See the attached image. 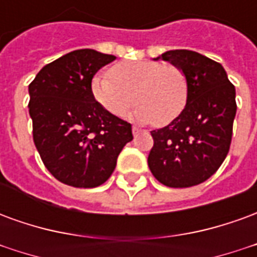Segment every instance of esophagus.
Returning a JSON list of instances; mask_svg holds the SVG:
<instances>
[{
	"instance_id": "obj_1",
	"label": "esophagus",
	"mask_w": 257,
	"mask_h": 257,
	"mask_svg": "<svg viewBox=\"0 0 257 257\" xmlns=\"http://www.w3.org/2000/svg\"><path fill=\"white\" fill-rule=\"evenodd\" d=\"M132 134H134V136H138L140 134V129L136 128V126H132Z\"/></svg>"
}]
</instances>
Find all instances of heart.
<instances>
[{
    "label": "heart",
    "instance_id": "heart-1",
    "mask_svg": "<svg viewBox=\"0 0 257 257\" xmlns=\"http://www.w3.org/2000/svg\"><path fill=\"white\" fill-rule=\"evenodd\" d=\"M90 90L104 110L123 117L135 104L139 122L168 125L183 112L189 100V81L180 67L158 60H128L112 66L110 74L92 77Z\"/></svg>",
    "mask_w": 257,
    "mask_h": 257
}]
</instances>
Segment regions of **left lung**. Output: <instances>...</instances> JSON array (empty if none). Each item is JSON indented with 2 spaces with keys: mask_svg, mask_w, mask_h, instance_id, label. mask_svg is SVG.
I'll return each mask as SVG.
<instances>
[{
  "mask_svg": "<svg viewBox=\"0 0 257 257\" xmlns=\"http://www.w3.org/2000/svg\"><path fill=\"white\" fill-rule=\"evenodd\" d=\"M161 58L184 71L189 100L175 121L151 131L154 145L147 162L160 183L191 187L208 180L228 154L237 112L235 88L223 66L201 53L175 49Z\"/></svg>",
  "mask_w": 257,
  "mask_h": 257,
  "instance_id": "8db88e82",
  "label": "left lung"
}]
</instances>
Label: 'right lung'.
<instances>
[{
    "label": "right lung",
    "mask_w": 257,
    "mask_h": 257,
    "mask_svg": "<svg viewBox=\"0 0 257 257\" xmlns=\"http://www.w3.org/2000/svg\"><path fill=\"white\" fill-rule=\"evenodd\" d=\"M115 56L78 49L40 70L29 85L33 140L44 165L59 182L97 187L111 176L132 125L96 101L90 81Z\"/></svg>",
    "instance_id": "1"
}]
</instances>
